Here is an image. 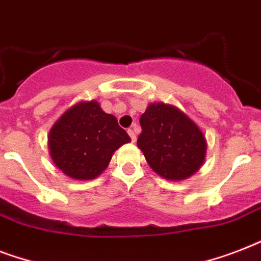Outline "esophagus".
<instances>
[{"instance_id":"obj_1","label":"esophagus","mask_w":261,"mask_h":261,"mask_svg":"<svg viewBox=\"0 0 261 261\" xmlns=\"http://www.w3.org/2000/svg\"><path fill=\"white\" fill-rule=\"evenodd\" d=\"M127 133H128V135H130L131 142H135V141H137V135H135L134 130H133V128H128V130H127Z\"/></svg>"}]
</instances>
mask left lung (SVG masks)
<instances>
[{"label":"left lung","mask_w":261,"mask_h":261,"mask_svg":"<svg viewBox=\"0 0 261 261\" xmlns=\"http://www.w3.org/2000/svg\"><path fill=\"white\" fill-rule=\"evenodd\" d=\"M137 145L155 173L168 180L190 177L203 164L206 139L181 111L164 102L150 104L139 119Z\"/></svg>","instance_id":"8db88e82"}]
</instances>
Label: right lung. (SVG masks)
Masks as SVG:
<instances>
[{
	"label": "right lung",
	"mask_w": 261,
	"mask_h": 261,
	"mask_svg": "<svg viewBox=\"0 0 261 261\" xmlns=\"http://www.w3.org/2000/svg\"><path fill=\"white\" fill-rule=\"evenodd\" d=\"M127 142H130L128 134L97 101L71 107L51 128L48 138L55 165L77 180L98 176L111 161L112 153Z\"/></svg>",
	"instance_id": "add662e5"
}]
</instances>
